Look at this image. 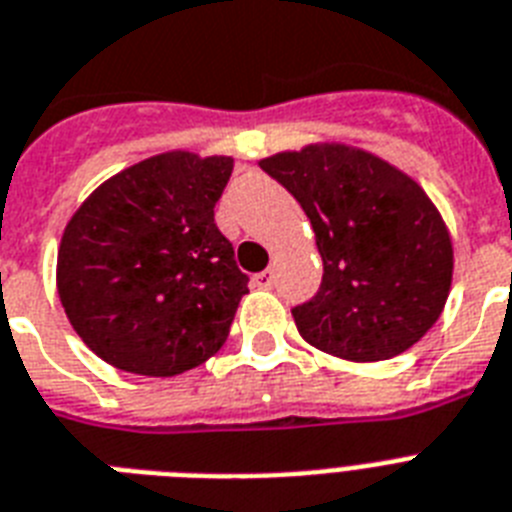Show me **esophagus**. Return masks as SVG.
<instances>
[{
	"label": "esophagus",
	"mask_w": 512,
	"mask_h": 512,
	"mask_svg": "<svg viewBox=\"0 0 512 512\" xmlns=\"http://www.w3.org/2000/svg\"><path fill=\"white\" fill-rule=\"evenodd\" d=\"M273 284H276V276H273V270H263V273H257V276H255V286H260V289H270Z\"/></svg>",
	"instance_id": "1"
}]
</instances>
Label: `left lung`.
<instances>
[{
  "label": "left lung",
  "instance_id": "left-lung-1",
  "mask_svg": "<svg viewBox=\"0 0 512 512\" xmlns=\"http://www.w3.org/2000/svg\"><path fill=\"white\" fill-rule=\"evenodd\" d=\"M313 223L323 278L292 307L305 342L376 363L413 347L442 315L452 242L426 191L389 162L315 144L260 162Z\"/></svg>",
  "mask_w": 512,
  "mask_h": 512
}]
</instances>
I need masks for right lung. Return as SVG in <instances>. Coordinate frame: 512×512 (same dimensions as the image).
I'll list each match as a JSON object with an SVG mask.
<instances>
[{"instance_id": "obj_1", "label": "right lung", "mask_w": 512, "mask_h": 512, "mask_svg": "<svg viewBox=\"0 0 512 512\" xmlns=\"http://www.w3.org/2000/svg\"><path fill=\"white\" fill-rule=\"evenodd\" d=\"M231 170V157H149L105 181L70 218L57 292L105 363L176 376L223 347L249 292L234 244L215 226Z\"/></svg>"}]
</instances>
